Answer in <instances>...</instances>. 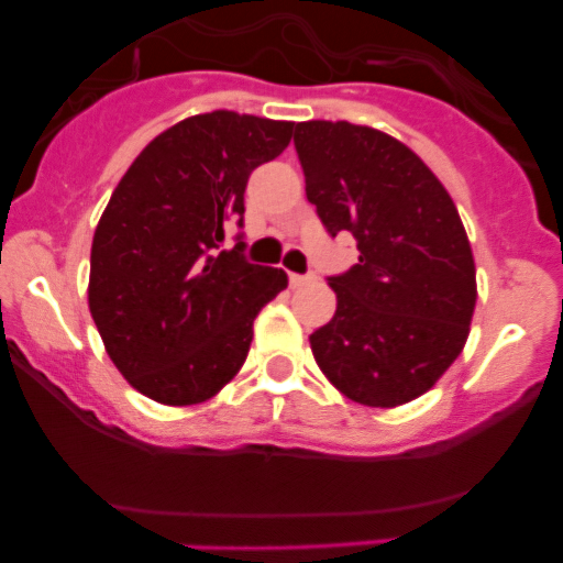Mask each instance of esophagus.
<instances>
[{
	"label": "esophagus",
	"instance_id": "1",
	"mask_svg": "<svg viewBox=\"0 0 563 563\" xmlns=\"http://www.w3.org/2000/svg\"><path fill=\"white\" fill-rule=\"evenodd\" d=\"M313 280H316L313 275H288V283H291V288L308 286V283H313Z\"/></svg>",
	"mask_w": 563,
	"mask_h": 563
}]
</instances>
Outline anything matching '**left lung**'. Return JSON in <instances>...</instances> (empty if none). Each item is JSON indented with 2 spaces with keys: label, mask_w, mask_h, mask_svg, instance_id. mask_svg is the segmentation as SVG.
<instances>
[{
  "label": "left lung",
  "mask_w": 563,
  "mask_h": 563,
  "mask_svg": "<svg viewBox=\"0 0 563 563\" xmlns=\"http://www.w3.org/2000/svg\"><path fill=\"white\" fill-rule=\"evenodd\" d=\"M294 146L321 223L360 250V264L329 277L338 310L310 334L318 367L362 406L417 400L460 356L476 305L455 201L406 144L367 124L299 122Z\"/></svg>",
  "instance_id": "left-lung-1"
}]
</instances>
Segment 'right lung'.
Masks as SVG:
<instances>
[{"label": "right lung", "mask_w": 563, "mask_h": 563, "mask_svg": "<svg viewBox=\"0 0 563 563\" xmlns=\"http://www.w3.org/2000/svg\"><path fill=\"white\" fill-rule=\"evenodd\" d=\"M294 122L196 113L144 146L111 192L89 258V313L133 389L196 406L245 365L253 321L288 286L247 264L225 229L242 225L253 168L280 155Z\"/></svg>", "instance_id": "obj_1"}]
</instances>
